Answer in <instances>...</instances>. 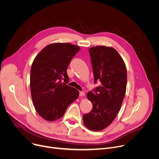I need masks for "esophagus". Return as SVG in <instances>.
I'll return each mask as SVG.
<instances>
[{
	"mask_svg": "<svg viewBox=\"0 0 159 159\" xmlns=\"http://www.w3.org/2000/svg\"><path fill=\"white\" fill-rule=\"evenodd\" d=\"M85 93L84 92V91H80L79 92V95L80 96V97H84L85 96Z\"/></svg>",
	"mask_w": 159,
	"mask_h": 159,
	"instance_id": "esophagus-1",
	"label": "esophagus"
}]
</instances>
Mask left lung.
Instances as JSON below:
<instances>
[{
  "label": "left lung",
  "instance_id": "1",
  "mask_svg": "<svg viewBox=\"0 0 159 159\" xmlns=\"http://www.w3.org/2000/svg\"><path fill=\"white\" fill-rule=\"evenodd\" d=\"M89 53L94 82L100 81L101 85L87 94L93 108L83 116V122L88 129L97 131L109 126L120 111L126 90L127 70L113 48L95 46L89 49Z\"/></svg>",
  "mask_w": 159,
  "mask_h": 159
}]
</instances>
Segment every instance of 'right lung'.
Returning <instances> with one entry per match:
<instances>
[{
    "label": "right lung",
    "instance_id": "add662e5",
    "mask_svg": "<svg viewBox=\"0 0 159 159\" xmlns=\"http://www.w3.org/2000/svg\"><path fill=\"white\" fill-rule=\"evenodd\" d=\"M79 49L70 43L51 44L42 50L32 63V101L38 114L46 120L61 118L68 106L79 97L77 89L66 85L69 82L66 70Z\"/></svg>",
    "mask_w": 159,
    "mask_h": 159
}]
</instances>
